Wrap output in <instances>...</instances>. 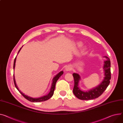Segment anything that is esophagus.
<instances>
[{"label":"esophagus","instance_id":"1","mask_svg":"<svg viewBox=\"0 0 123 123\" xmlns=\"http://www.w3.org/2000/svg\"><path fill=\"white\" fill-rule=\"evenodd\" d=\"M71 70V66L70 65H68L65 68V70L67 71H70Z\"/></svg>","mask_w":123,"mask_h":123}]
</instances>
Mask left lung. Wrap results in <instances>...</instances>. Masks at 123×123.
I'll return each instance as SVG.
<instances>
[{"mask_svg": "<svg viewBox=\"0 0 123 123\" xmlns=\"http://www.w3.org/2000/svg\"><path fill=\"white\" fill-rule=\"evenodd\" d=\"M107 59L105 61L103 69L105 70V78L99 86L88 92H84L80 90L78 87V83L80 79L79 75L77 73H73L74 80V85L73 92L74 95L81 100H90L98 98L101 96L108 86L111 79V63L110 59L105 56Z\"/></svg>", "mask_w": 123, "mask_h": 123, "instance_id": "1", "label": "left lung"}]
</instances>
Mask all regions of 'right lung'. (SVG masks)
<instances>
[{
    "mask_svg": "<svg viewBox=\"0 0 123 123\" xmlns=\"http://www.w3.org/2000/svg\"><path fill=\"white\" fill-rule=\"evenodd\" d=\"M21 48L19 50V51H18V53H19V52L20 51ZM16 58L14 60V65H13V68L14 69L15 68V62H16ZM63 74V72L62 71H61L60 73H59L57 75H56V76L53 78V83H52V87H51V90H50V92L47 94V95L46 96H43L42 97H41V98H31V97H28L27 96H26L25 95V94L24 93H23L22 92H21L19 89H18L17 85H16V81H15V77H14V74H13V76H14V84H15V86L16 87V88H17V89L19 91V92L22 94V95L25 98H26V99H27L28 100H29L31 102H41V101H46L47 100L49 99V98H50L54 94V90H55V84H56V81H58V80L59 79V78L61 77V75H62V74Z\"/></svg>",
    "mask_w": 123,
    "mask_h": 123,
    "instance_id": "add662e5",
    "label": "right lung"
}]
</instances>
